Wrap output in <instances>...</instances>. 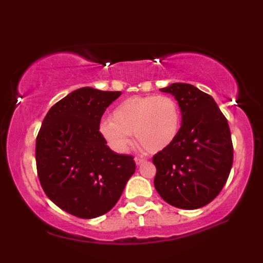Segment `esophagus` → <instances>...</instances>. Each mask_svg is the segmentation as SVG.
<instances>
[{
    "label": "esophagus",
    "mask_w": 263,
    "mask_h": 263,
    "mask_svg": "<svg viewBox=\"0 0 263 263\" xmlns=\"http://www.w3.org/2000/svg\"><path fill=\"white\" fill-rule=\"evenodd\" d=\"M146 160H147L146 158H142V157H136V158H135V164H136V165H141L142 163H145Z\"/></svg>",
    "instance_id": "34e87169"
}]
</instances>
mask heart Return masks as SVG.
I'll list each match as a JSON object with an SVG mask.
<instances>
[{
  "label": "heart",
  "instance_id": "obj_1",
  "mask_svg": "<svg viewBox=\"0 0 263 263\" xmlns=\"http://www.w3.org/2000/svg\"><path fill=\"white\" fill-rule=\"evenodd\" d=\"M181 123V110L171 97H132L115 107L111 120L100 122L99 130L116 152L127 151L130 134L148 152H158L175 141Z\"/></svg>",
  "mask_w": 263,
  "mask_h": 263
}]
</instances>
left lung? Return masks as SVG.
<instances>
[{
    "label": "left lung",
    "mask_w": 263,
    "mask_h": 263,
    "mask_svg": "<svg viewBox=\"0 0 263 263\" xmlns=\"http://www.w3.org/2000/svg\"><path fill=\"white\" fill-rule=\"evenodd\" d=\"M182 112L178 136L153 157L154 186L161 199L182 210L206 206L228 181L233 146L226 117L210 95L190 84H171Z\"/></svg>",
    "instance_id": "obj_1"
}]
</instances>
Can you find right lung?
<instances>
[{
    "mask_svg": "<svg viewBox=\"0 0 263 263\" xmlns=\"http://www.w3.org/2000/svg\"><path fill=\"white\" fill-rule=\"evenodd\" d=\"M121 92L82 87L51 106L35 140V164L46 196L61 210L92 219L109 212L135 172L129 154L106 146L99 124Z\"/></svg>",
    "mask_w": 263,
    "mask_h": 263,
    "instance_id": "add662e5",
    "label": "right lung"
}]
</instances>
